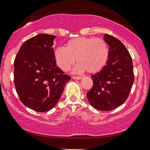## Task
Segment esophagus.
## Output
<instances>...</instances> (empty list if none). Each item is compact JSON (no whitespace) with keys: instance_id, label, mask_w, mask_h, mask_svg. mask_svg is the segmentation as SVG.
I'll return each instance as SVG.
<instances>
[{"instance_id":"1","label":"esophagus","mask_w":150,"mask_h":150,"mask_svg":"<svg viewBox=\"0 0 150 150\" xmlns=\"http://www.w3.org/2000/svg\"><path fill=\"white\" fill-rule=\"evenodd\" d=\"M72 78L74 79H81L83 77H80V76H73Z\"/></svg>"}]
</instances>
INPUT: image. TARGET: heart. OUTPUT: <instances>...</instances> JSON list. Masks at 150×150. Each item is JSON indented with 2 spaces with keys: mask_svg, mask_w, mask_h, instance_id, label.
Here are the masks:
<instances>
[{
  "mask_svg": "<svg viewBox=\"0 0 150 150\" xmlns=\"http://www.w3.org/2000/svg\"><path fill=\"white\" fill-rule=\"evenodd\" d=\"M56 62L63 71H68L75 62V73H95L104 67L109 57V48L99 38L78 37L69 40L65 47H59L54 52Z\"/></svg>",
  "mask_w": 150,
  "mask_h": 150,
  "instance_id": "1",
  "label": "heart"
}]
</instances>
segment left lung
Here are the masks:
<instances>
[{
  "instance_id": "left-lung-1",
  "label": "left lung",
  "mask_w": 150,
  "mask_h": 150,
  "mask_svg": "<svg viewBox=\"0 0 150 150\" xmlns=\"http://www.w3.org/2000/svg\"><path fill=\"white\" fill-rule=\"evenodd\" d=\"M109 57L102 70L91 75L93 86L87 98L93 108L110 111L126 101L134 82L131 57L124 44L115 37L104 34Z\"/></svg>"
}]
</instances>
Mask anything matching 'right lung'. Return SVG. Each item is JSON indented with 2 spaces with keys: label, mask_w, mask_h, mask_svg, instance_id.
<instances>
[{
  "label": "right lung",
  "mask_w": 150,
  "mask_h": 150,
  "mask_svg": "<svg viewBox=\"0 0 150 150\" xmlns=\"http://www.w3.org/2000/svg\"><path fill=\"white\" fill-rule=\"evenodd\" d=\"M55 38L42 33L28 40L14 61V82L19 99L40 112L54 107L71 78L56 64L52 48Z\"/></svg>",
  "instance_id": "add662e5"
}]
</instances>
